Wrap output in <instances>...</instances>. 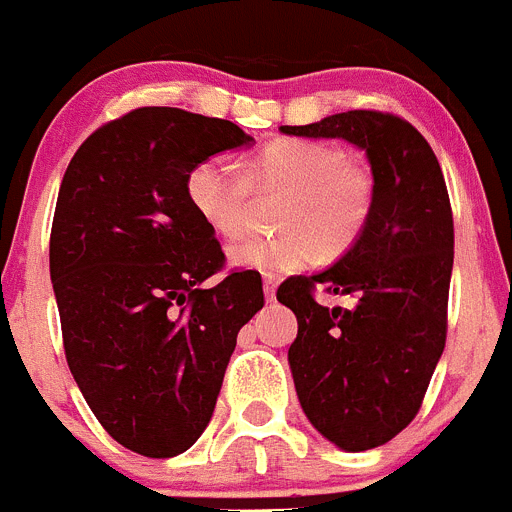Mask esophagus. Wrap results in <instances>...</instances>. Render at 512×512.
<instances>
[{"instance_id": "esophagus-1", "label": "esophagus", "mask_w": 512, "mask_h": 512, "mask_svg": "<svg viewBox=\"0 0 512 512\" xmlns=\"http://www.w3.org/2000/svg\"><path fill=\"white\" fill-rule=\"evenodd\" d=\"M264 295H266V302H274L277 300V282L274 279H264Z\"/></svg>"}]
</instances>
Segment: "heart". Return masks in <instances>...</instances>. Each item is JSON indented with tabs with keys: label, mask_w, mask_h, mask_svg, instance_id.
I'll list each match as a JSON object with an SVG mask.
<instances>
[{
	"label": "heart",
	"mask_w": 512,
	"mask_h": 512,
	"mask_svg": "<svg viewBox=\"0 0 512 512\" xmlns=\"http://www.w3.org/2000/svg\"><path fill=\"white\" fill-rule=\"evenodd\" d=\"M256 194H284L277 238H243L228 248L230 266L284 277L318 259H336L359 243L374 210V174L333 143L282 138L246 164L210 156L187 176L194 212L217 235H238Z\"/></svg>",
	"instance_id": "obj_1"
}]
</instances>
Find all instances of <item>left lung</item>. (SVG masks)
<instances>
[{
    "label": "left lung",
    "mask_w": 512,
    "mask_h": 512,
    "mask_svg": "<svg viewBox=\"0 0 512 512\" xmlns=\"http://www.w3.org/2000/svg\"><path fill=\"white\" fill-rule=\"evenodd\" d=\"M279 130L343 138L372 164L374 210L359 243L320 274L289 277L277 300L297 315L289 369L307 420L338 449H374L418 415L446 346L454 217L443 171L428 140L390 112ZM315 286L351 294L355 307L323 308Z\"/></svg>",
    "instance_id": "obj_1"
}]
</instances>
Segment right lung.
Masks as SVG:
<instances>
[{
    "label": "right lung",
    "instance_id": "right-lung-1",
    "mask_svg": "<svg viewBox=\"0 0 512 512\" xmlns=\"http://www.w3.org/2000/svg\"><path fill=\"white\" fill-rule=\"evenodd\" d=\"M251 135L220 117L138 107L71 158L51 228L66 361L102 428L169 459L207 428L238 330L264 307L261 277L223 271L215 230L187 197L194 166Z\"/></svg>",
    "mask_w": 512,
    "mask_h": 512
}]
</instances>
